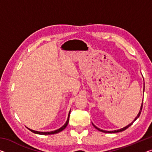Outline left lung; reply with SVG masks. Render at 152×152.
Listing matches in <instances>:
<instances>
[{
    "label": "left lung",
    "instance_id": "8db88e82",
    "mask_svg": "<svg viewBox=\"0 0 152 152\" xmlns=\"http://www.w3.org/2000/svg\"><path fill=\"white\" fill-rule=\"evenodd\" d=\"M142 107H143V102H142V104H141V109H140V112H139V113H138V115H137V116L136 117V118L135 119H134V121H133L132 123H130L129 125H127L126 126V127H123V128H122V129H119V130H115V131H111V132H108V131H104V130H102V129H99V128H98L97 127H96V126H95L94 124H92L93 125V126L97 130H99V131H100V132H103V133H119V132H123V131H125V130H126L128 128V127H129L131 125H132L133 123V122L135 121L137 119V118L140 116V114H141V110H142Z\"/></svg>",
    "mask_w": 152,
    "mask_h": 152
}]
</instances>
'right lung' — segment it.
<instances>
[{
	"mask_svg": "<svg viewBox=\"0 0 152 152\" xmlns=\"http://www.w3.org/2000/svg\"><path fill=\"white\" fill-rule=\"evenodd\" d=\"M70 113H69L68 119H67V121L66 122L65 124H64L61 128L58 129L56 130V131H53V132H36V131L30 129H29V128H28V129H29L31 132L34 133H37V134H40V135H51V134H55V133H59V132H61V131H63V130L64 129H65V128L67 127V125H68V122H69V119H70Z\"/></svg>",
	"mask_w": 152,
	"mask_h": 152,
	"instance_id": "add662e5",
	"label": "right lung"
}]
</instances>
